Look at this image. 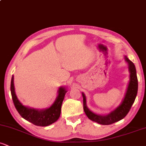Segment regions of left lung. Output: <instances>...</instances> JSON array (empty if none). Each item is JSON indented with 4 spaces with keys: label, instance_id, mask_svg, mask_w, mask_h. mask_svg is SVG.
Returning a JSON list of instances; mask_svg holds the SVG:
<instances>
[{
    "label": "left lung",
    "instance_id": "obj_1",
    "mask_svg": "<svg viewBox=\"0 0 146 146\" xmlns=\"http://www.w3.org/2000/svg\"><path fill=\"white\" fill-rule=\"evenodd\" d=\"M124 60L128 65V71L130 73L129 82L124 98L122 100L121 104L116 108L104 115H98L93 113L87 106L86 97L84 93H82L84 110L86 116L91 121L97 122L102 125H110L121 120L130 111L137 97V90H138V80H137L136 68L135 64L127 58V56H124Z\"/></svg>",
    "mask_w": 146,
    "mask_h": 146
}]
</instances>
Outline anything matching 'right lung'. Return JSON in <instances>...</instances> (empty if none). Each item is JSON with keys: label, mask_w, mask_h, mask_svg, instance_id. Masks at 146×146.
I'll use <instances>...</instances> for the list:
<instances>
[{"label": "right lung", "mask_w": 146, "mask_h": 146, "mask_svg": "<svg viewBox=\"0 0 146 146\" xmlns=\"http://www.w3.org/2000/svg\"><path fill=\"white\" fill-rule=\"evenodd\" d=\"M67 92L66 87L60 86L58 90V96L52 105L44 109H37L23 105L19 101L15 92L14 75L11 80V93L15 107L21 116L27 121L38 126H47L56 122L61 113L62 104Z\"/></svg>", "instance_id": "1"}]
</instances>
